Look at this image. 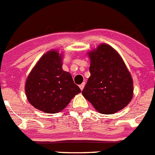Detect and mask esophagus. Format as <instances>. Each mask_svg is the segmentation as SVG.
<instances>
[{
    "instance_id": "34e87169",
    "label": "esophagus",
    "mask_w": 155,
    "mask_h": 155,
    "mask_svg": "<svg viewBox=\"0 0 155 155\" xmlns=\"http://www.w3.org/2000/svg\"><path fill=\"white\" fill-rule=\"evenodd\" d=\"M84 87H85V83H83L82 84H80V85H79V88H80V90H81V91H83V88H84Z\"/></svg>"
}]
</instances>
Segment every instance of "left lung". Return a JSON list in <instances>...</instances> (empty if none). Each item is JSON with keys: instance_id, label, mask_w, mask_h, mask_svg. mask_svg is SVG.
Masks as SVG:
<instances>
[{"instance_id": "1", "label": "left lung", "mask_w": 155, "mask_h": 155, "mask_svg": "<svg viewBox=\"0 0 155 155\" xmlns=\"http://www.w3.org/2000/svg\"><path fill=\"white\" fill-rule=\"evenodd\" d=\"M91 76L82 94L101 114L111 115L128 105L134 82L124 61L112 47L102 44L88 53Z\"/></svg>"}]
</instances>
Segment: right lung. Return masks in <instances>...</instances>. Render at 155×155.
<instances>
[{
  "label": "right lung",
  "mask_w": 155,
  "mask_h": 155,
  "mask_svg": "<svg viewBox=\"0 0 155 155\" xmlns=\"http://www.w3.org/2000/svg\"><path fill=\"white\" fill-rule=\"evenodd\" d=\"M29 103L46 113L62 111L81 92L71 74L62 69V55L51 50L40 58L25 82Z\"/></svg>",
  "instance_id": "right-lung-1"
}]
</instances>
